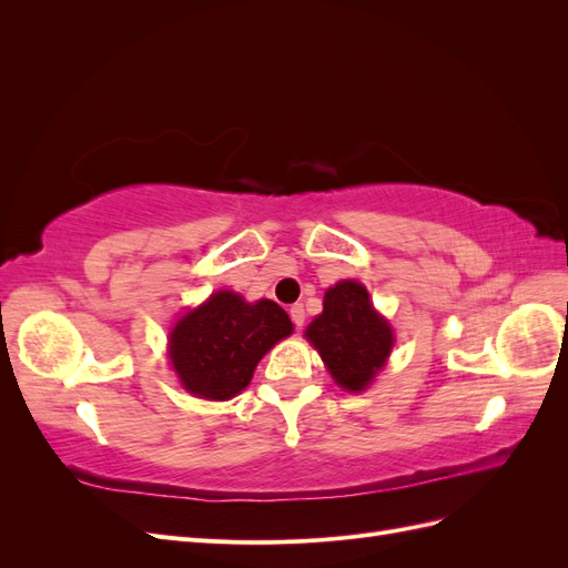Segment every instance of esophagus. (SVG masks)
<instances>
[{
    "instance_id": "34e87169",
    "label": "esophagus",
    "mask_w": 568,
    "mask_h": 568,
    "mask_svg": "<svg viewBox=\"0 0 568 568\" xmlns=\"http://www.w3.org/2000/svg\"><path fill=\"white\" fill-rule=\"evenodd\" d=\"M288 313H291V320H294V324L301 329V326L305 324V307L301 303H296V305H291Z\"/></svg>"
}]
</instances>
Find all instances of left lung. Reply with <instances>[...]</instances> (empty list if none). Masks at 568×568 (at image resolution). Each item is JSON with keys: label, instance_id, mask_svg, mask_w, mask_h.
Segmentation results:
<instances>
[{"label": "left lung", "instance_id": "obj_1", "mask_svg": "<svg viewBox=\"0 0 568 568\" xmlns=\"http://www.w3.org/2000/svg\"><path fill=\"white\" fill-rule=\"evenodd\" d=\"M341 388L363 390L393 348L388 322L374 311L363 284L343 280L324 294V311L305 329Z\"/></svg>", "mask_w": 568, "mask_h": 568}]
</instances>
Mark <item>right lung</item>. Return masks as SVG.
<instances>
[{
  "label": "right lung",
  "mask_w": 568,
  "mask_h": 568,
  "mask_svg": "<svg viewBox=\"0 0 568 568\" xmlns=\"http://www.w3.org/2000/svg\"><path fill=\"white\" fill-rule=\"evenodd\" d=\"M291 332L294 324L274 301L246 303L232 291H217L175 324L170 359L189 393L230 400L248 386L261 357Z\"/></svg>",
  "instance_id": "right-lung-1"
}]
</instances>
